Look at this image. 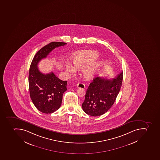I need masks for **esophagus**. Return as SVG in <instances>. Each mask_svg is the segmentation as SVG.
<instances>
[{
	"label": "esophagus",
	"instance_id": "34e87169",
	"mask_svg": "<svg viewBox=\"0 0 160 160\" xmlns=\"http://www.w3.org/2000/svg\"><path fill=\"white\" fill-rule=\"evenodd\" d=\"M77 87L78 88H81L84 89L85 88V86L83 83H79L77 84Z\"/></svg>",
	"mask_w": 160,
	"mask_h": 160
}]
</instances>
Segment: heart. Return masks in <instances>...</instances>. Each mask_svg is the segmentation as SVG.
Returning a JSON list of instances; mask_svg holds the SVG:
<instances>
[{
  "instance_id": "1",
  "label": "heart",
  "mask_w": 160,
  "mask_h": 160,
  "mask_svg": "<svg viewBox=\"0 0 160 160\" xmlns=\"http://www.w3.org/2000/svg\"><path fill=\"white\" fill-rule=\"evenodd\" d=\"M98 56V52L95 51H85L78 52L73 58V63L74 66L71 64H67L66 66L67 72L69 74L73 75L76 73L75 68L77 70H81L84 68L83 70L84 77L86 79H91L101 66V63L100 61H93ZM91 62L92 63L88 66Z\"/></svg>"
}]
</instances>
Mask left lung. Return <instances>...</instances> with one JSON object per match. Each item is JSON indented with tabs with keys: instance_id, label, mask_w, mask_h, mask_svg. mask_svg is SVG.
<instances>
[{
	"instance_id": "8db88e82",
	"label": "left lung",
	"mask_w": 160,
	"mask_h": 160,
	"mask_svg": "<svg viewBox=\"0 0 160 160\" xmlns=\"http://www.w3.org/2000/svg\"><path fill=\"white\" fill-rule=\"evenodd\" d=\"M122 79V72L112 79L100 77L94 78L88 87L82 104L83 111L92 117L106 112L115 102Z\"/></svg>"
}]
</instances>
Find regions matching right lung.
Listing matches in <instances>:
<instances>
[{
    "instance_id": "right-lung-1",
    "label": "right lung",
    "mask_w": 160,
    "mask_h": 160,
    "mask_svg": "<svg viewBox=\"0 0 160 160\" xmlns=\"http://www.w3.org/2000/svg\"><path fill=\"white\" fill-rule=\"evenodd\" d=\"M66 44L52 42L46 45L37 52L30 66L28 84L31 98L36 108L44 113H52L60 108L63 93L67 90V82L59 79L52 72L43 74L38 65L52 50Z\"/></svg>"
}]
</instances>
